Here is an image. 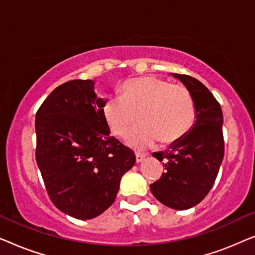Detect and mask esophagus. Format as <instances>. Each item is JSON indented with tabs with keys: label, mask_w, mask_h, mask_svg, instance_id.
Returning a JSON list of instances; mask_svg holds the SVG:
<instances>
[{
	"label": "esophagus",
	"mask_w": 255,
	"mask_h": 255,
	"mask_svg": "<svg viewBox=\"0 0 255 255\" xmlns=\"http://www.w3.org/2000/svg\"><path fill=\"white\" fill-rule=\"evenodd\" d=\"M145 158H146V154H141V153H135V161H137V162H141Z\"/></svg>",
	"instance_id": "1"
}]
</instances>
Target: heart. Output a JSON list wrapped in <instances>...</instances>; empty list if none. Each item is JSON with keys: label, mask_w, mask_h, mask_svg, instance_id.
I'll return each instance as SVG.
<instances>
[{"label": "heart", "mask_w": 255, "mask_h": 255, "mask_svg": "<svg viewBox=\"0 0 255 255\" xmlns=\"http://www.w3.org/2000/svg\"><path fill=\"white\" fill-rule=\"evenodd\" d=\"M111 133L123 138L135 121L139 125L128 134V144L145 148L159 140L172 144L184 137L195 123V104L182 86L155 76H141L124 82L121 97H108L102 107Z\"/></svg>", "instance_id": "1"}]
</instances>
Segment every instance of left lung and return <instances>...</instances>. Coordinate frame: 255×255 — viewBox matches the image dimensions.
<instances>
[{"mask_svg": "<svg viewBox=\"0 0 255 255\" xmlns=\"http://www.w3.org/2000/svg\"><path fill=\"white\" fill-rule=\"evenodd\" d=\"M186 86L196 111L189 132L153 156L163 161L165 173L149 188L156 200L175 210L200 203L214 186L224 158L223 113L210 90L195 78L172 74Z\"/></svg>", "mask_w": 255, "mask_h": 255, "instance_id": "left-lung-1", "label": "left lung"}]
</instances>
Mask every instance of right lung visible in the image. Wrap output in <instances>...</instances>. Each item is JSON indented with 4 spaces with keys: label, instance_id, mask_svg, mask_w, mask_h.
Masks as SVG:
<instances>
[{
    "label": "right lung",
    "instance_id": "1",
    "mask_svg": "<svg viewBox=\"0 0 255 255\" xmlns=\"http://www.w3.org/2000/svg\"><path fill=\"white\" fill-rule=\"evenodd\" d=\"M93 80L57 87L36 114V160L52 203L66 215L92 219L114 203L133 151L113 135Z\"/></svg>",
    "mask_w": 255,
    "mask_h": 255
}]
</instances>
